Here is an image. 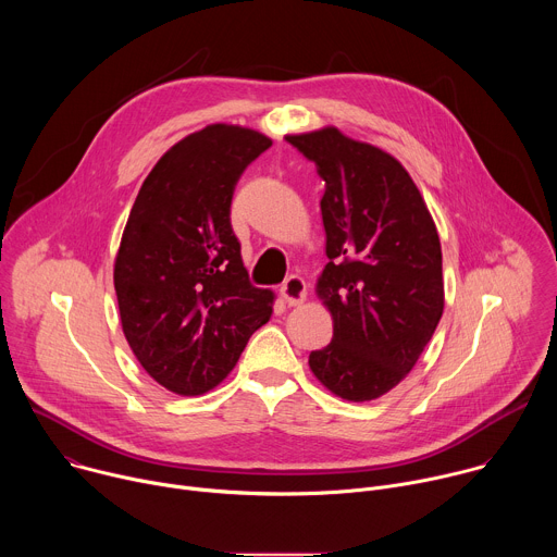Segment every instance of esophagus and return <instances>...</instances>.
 Wrapping results in <instances>:
<instances>
[{"mask_svg":"<svg viewBox=\"0 0 557 557\" xmlns=\"http://www.w3.org/2000/svg\"><path fill=\"white\" fill-rule=\"evenodd\" d=\"M280 295L288 306H297L306 299V282L299 275H288L280 286Z\"/></svg>","mask_w":557,"mask_h":557,"instance_id":"obj_1","label":"esophagus"}]
</instances>
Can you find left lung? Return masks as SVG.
Listing matches in <instances>:
<instances>
[{
    "label": "left lung",
    "mask_w": 557,
    "mask_h": 557,
    "mask_svg": "<svg viewBox=\"0 0 557 557\" xmlns=\"http://www.w3.org/2000/svg\"><path fill=\"white\" fill-rule=\"evenodd\" d=\"M326 183L329 264L317 297L333 314V342L308 366L346 401H372L404 381L445 306L436 224L406 168L337 127L290 134Z\"/></svg>",
    "instance_id": "obj_1"
}]
</instances>
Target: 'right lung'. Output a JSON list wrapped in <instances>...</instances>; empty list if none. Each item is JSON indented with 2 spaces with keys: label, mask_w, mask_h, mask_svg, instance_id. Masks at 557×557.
Here are the masks:
<instances>
[{
  "label": "right lung",
  "mask_w": 557,
  "mask_h": 557,
  "mask_svg": "<svg viewBox=\"0 0 557 557\" xmlns=\"http://www.w3.org/2000/svg\"><path fill=\"white\" fill-rule=\"evenodd\" d=\"M271 138L207 125L168 149L145 178L114 262L125 339L170 392L215 387L271 320L273 290L256 288L231 228V198Z\"/></svg>",
  "instance_id": "right-lung-1"
}]
</instances>
